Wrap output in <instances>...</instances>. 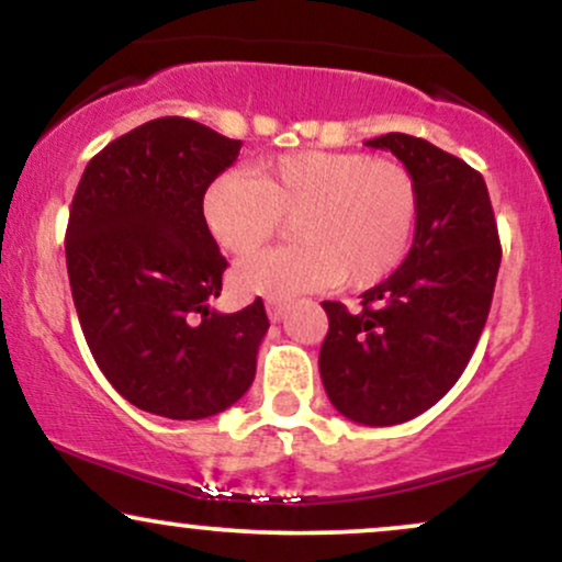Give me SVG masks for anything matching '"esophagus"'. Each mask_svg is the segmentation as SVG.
Masks as SVG:
<instances>
[{
	"mask_svg": "<svg viewBox=\"0 0 562 562\" xmlns=\"http://www.w3.org/2000/svg\"><path fill=\"white\" fill-rule=\"evenodd\" d=\"M285 312H288V303L285 301H267V314H269V319L272 322H280L282 317H285Z\"/></svg>",
	"mask_w": 562,
	"mask_h": 562,
	"instance_id": "34e87169",
	"label": "esophagus"
}]
</instances>
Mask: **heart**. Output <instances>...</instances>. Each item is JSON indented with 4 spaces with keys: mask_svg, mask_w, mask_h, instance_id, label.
Segmentation results:
<instances>
[{
    "mask_svg": "<svg viewBox=\"0 0 562 562\" xmlns=\"http://www.w3.org/2000/svg\"><path fill=\"white\" fill-rule=\"evenodd\" d=\"M211 237L232 256L272 240L282 218L299 243L250 256L232 272L245 295L290 299L303 290L370 288L409 250L417 187L402 164L348 150H295L254 171H224L203 195Z\"/></svg>",
    "mask_w": 562,
    "mask_h": 562,
    "instance_id": "obj_1",
    "label": "heart"
}]
</instances>
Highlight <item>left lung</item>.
<instances>
[{
	"label": "left lung",
	"instance_id": "1",
	"mask_svg": "<svg viewBox=\"0 0 562 562\" xmlns=\"http://www.w3.org/2000/svg\"><path fill=\"white\" fill-rule=\"evenodd\" d=\"M391 150L417 187L415 243L402 267L364 290L362 308L325 301L319 375L335 409L362 425H398L430 409L473 357L502 248L483 177L409 134L367 139Z\"/></svg>",
	"mask_w": 562,
	"mask_h": 562
}]
</instances>
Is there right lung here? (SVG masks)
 Segmentation results:
<instances>
[{"instance_id": "right-lung-1", "label": "right lung", "mask_w": 562, "mask_h": 562, "mask_svg": "<svg viewBox=\"0 0 562 562\" xmlns=\"http://www.w3.org/2000/svg\"><path fill=\"white\" fill-rule=\"evenodd\" d=\"M198 121H147L89 160L70 203L66 263L83 338L126 402L203 420L256 378L263 301L211 308L227 259L203 218L209 184L240 156Z\"/></svg>"}]
</instances>
